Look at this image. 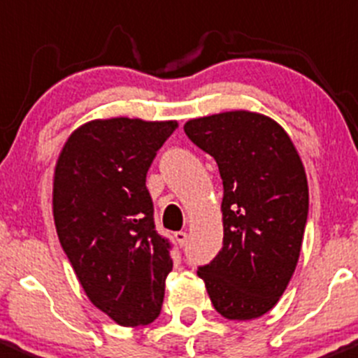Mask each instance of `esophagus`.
Instances as JSON below:
<instances>
[{
    "label": "esophagus",
    "instance_id": "esophagus-1",
    "mask_svg": "<svg viewBox=\"0 0 358 358\" xmlns=\"http://www.w3.org/2000/svg\"><path fill=\"white\" fill-rule=\"evenodd\" d=\"M174 238H176V241H178L180 246H182V245H186V241H187V233H184V231H179V233L174 234Z\"/></svg>",
    "mask_w": 358,
    "mask_h": 358
}]
</instances>
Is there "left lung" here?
<instances>
[{
	"mask_svg": "<svg viewBox=\"0 0 358 358\" xmlns=\"http://www.w3.org/2000/svg\"><path fill=\"white\" fill-rule=\"evenodd\" d=\"M187 138L212 155L224 184V241L198 268L213 308L229 320L267 314L285 293L300 259L308 184L288 132L248 110L184 124Z\"/></svg>",
	"mask_w": 358,
	"mask_h": 358,
	"instance_id": "obj_1",
	"label": "left lung"
}]
</instances>
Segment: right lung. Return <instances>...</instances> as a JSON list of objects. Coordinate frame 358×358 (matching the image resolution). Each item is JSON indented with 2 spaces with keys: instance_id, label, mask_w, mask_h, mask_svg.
I'll return each instance as SVG.
<instances>
[{
  "instance_id": "add662e5",
  "label": "right lung",
  "mask_w": 358,
  "mask_h": 358,
  "mask_svg": "<svg viewBox=\"0 0 358 358\" xmlns=\"http://www.w3.org/2000/svg\"><path fill=\"white\" fill-rule=\"evenodd\" d=\"M176 129V120H90L55 165L62 248L91 303L124 327L152 324L164 303L171 243L155 231L146 172Z\"/></svg>"
}]
</instances>
